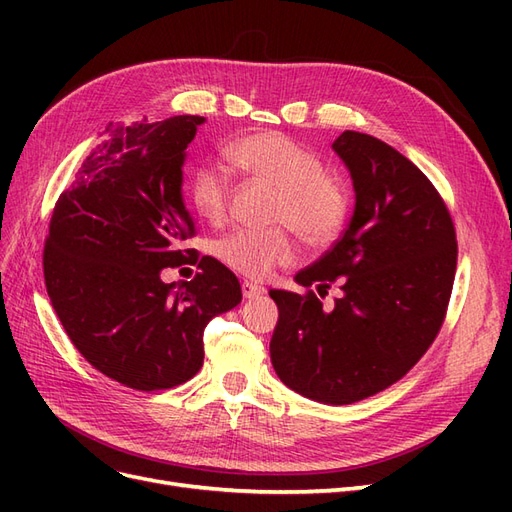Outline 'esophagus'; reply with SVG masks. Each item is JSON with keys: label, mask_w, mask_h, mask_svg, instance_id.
<instances>
[{"label": "esophagus", "mask_w": 512, "mask_h": 512, "mask_svg": "<svg viewBox=\"0 0 512 512\" xmlns=\"http://www.w3.org/2000/svg\"><path fill=\"white\" fill-rule=\"evenodd\" d=\"M241 292H243L245 299H258V297H262V294H265V288L254 284V282H247V280H245V282L241 284Z\"/></svg>", "instance_id": "34e87169"}]
</instances>
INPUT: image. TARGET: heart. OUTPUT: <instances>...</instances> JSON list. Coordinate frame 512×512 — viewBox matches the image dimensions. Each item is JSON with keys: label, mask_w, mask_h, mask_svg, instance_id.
I'll return each instance as SVG.
<instances>
[{"label": "heart", "mask_w": 512, "mask_h": 512, "mask_svg": "<svg viewBox=\"0 0 512 512\" xmlns=\"http://www.w3.org/2000/svg\"><path fill=\"white\" fill-rule=\"evenodd\" d=\"M226 158L247 179L277 192L269 222L292 228L303 243L329 245L346 226L348 188L327 173L316 151L294 138L256 132L232 143ZM190 200L207 222L222 224L230 211L232 185L222 170L198 166L190 179ZM218 256L226 267L262 280L275 267L290 265L297 258V245L284 228L237 230L218 243Z\"/></svg>", "instance_id": "obj_1"}]
</instances>
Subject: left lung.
<instances>
[{
    "mask_svg": "<svg viewBox=\"0 0 512 512\" xmlns=\"http://www.w3.org/2000/svg\"><path fill=\"white\" fill-rule=\"evenodd\" d=\"M333 149L350 170L356 205L344 235L297 273L314 290H271L280 320L275 374L303 397L346 406L404 378L440 333L457 269L451 213L433 183L397 149L346 130Z\"/></svg>",
    "mask_w": 512,
    "mask_h": 512,
    "instance_id": "1",
    "label": "left lung"
}]
</instances>
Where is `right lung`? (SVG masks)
<instances>
[{
    "mask_svg": "<svg viewBox=\"0 0 512 512\" xmlns=\"http://www.w3.org/2000/svg\"><path fill=\"white\" fill-rule=\"evenodd\" d=\"M198 115L108 123L102 143L61 192L44 241V282L74 348L104 376L136 391H164L203 367L209 320L241 301L237 275L196 258L194 280L162 269L198 252L181 194L185 149Z\"/></svg>",
    "mask_w": 512,
    "mask_h": 512,
    "instance_id": "1",
    "label": "right lung"
}]
</instances>
